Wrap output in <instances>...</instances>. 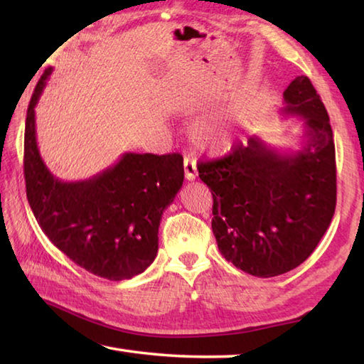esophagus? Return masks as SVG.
Instances as JSON below:
<instances>
[{
    "label": "esophagus",
    "mask_w": 364,
    "mask_h": 364,
    "mask_svg": "<svg viewBox=\"0 0 364 364\" xmlns=\"http://www.w3.org/2000/svg\"><path fill=\"white\" fill-rule=\"evenodd\" d=\"M183 165H184V176H186V180L188 181L196 180V176H197V164H196V160L193 157H184Z\"/></svg>",
    "instance_id": "1"
}]
</instances>
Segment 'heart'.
<instances>
[{
    "mask_svg": "<svg viewBox=\"0 0 364 364\" xmlns=\"http://www.w3.org/2000/svg\"><path fill=\"white\" fill-rule=\"evenodd\" d=\"M194 138L199 141L202 146L218 151L226 144L228 134L225 133L223 128L217 125V123L202 122L197 123L194 128Z\"/></svg>",
    "mask_w": 364,
    "mask_h": 364,
    "instance_id": "b5f03b06",
    "label": "heart"
}]
</instances>
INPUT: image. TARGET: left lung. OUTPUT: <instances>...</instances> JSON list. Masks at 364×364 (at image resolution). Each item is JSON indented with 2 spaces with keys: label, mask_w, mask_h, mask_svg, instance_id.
<instances>
[{
  "label": "left lung",
  "mask_w": 364,
  "mask_h": 364,
  "mask_svg": "<svg viewBox=\"0 0 364 364\" xmlns=\"http://www.w3.org/2000/svg\"><path fill=\"white\" fill-rule=\"evenodd\" d=\"M282 114L301 117L299 151L254 134L230 156L197 165L213 196L212 230L234 267L258 278L297 268L316 249L336 210V147L329 115L310 78L287 86Z\"/></svg>",
  "instance_id": "8db88e82"
}]
</instances>
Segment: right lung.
Instances as JSON below:
<instances>
[{
  "instance_id": "obj_1",
  "label": "right lung",
  "mask_w": 364,
  "mask_h": 364,
  "mask_svg": "<svg viewBox=\"0 0 364 364\" xmlns=\"http://www.w3.org/2000/svg\"><path fill=\"white\" fill-rule=\"evenodd\" d=\"M53 67L30 100L23 138V176L30 208L43 232L73 263L109 281L130 279L159 250L162 215L183 186L180 154L125 152L90 180L60 181L43 162L35 106Z\"/></svg>"
}]
</instances>
